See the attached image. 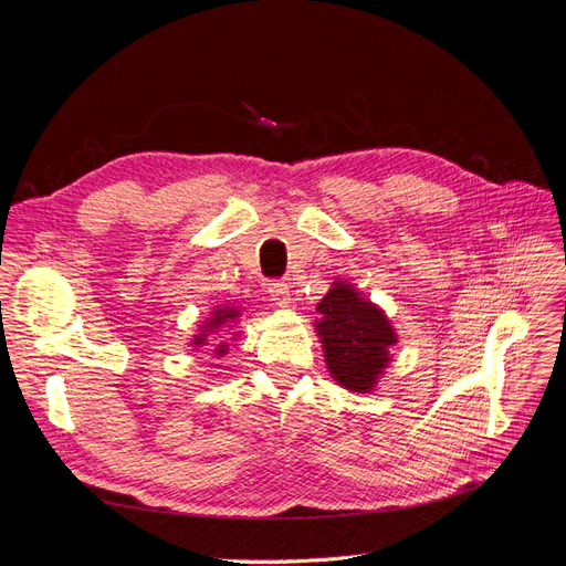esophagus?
<instances>
[{"label": "esophagus", "instance_id": "obj_1", "mask_svg": "<svg viewBox=\"0 0 566 566\" xmlns=\"http://www.w3.org/2000/svg\"><path fill=\"white\" fill-rule=\"evenodd\" d=\"M269 295L279 306H290V285L287 283H269Z\"/></svg>", "mask_w": 566, "mask_h": 566}]
</instances>
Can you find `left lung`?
<instances>
[{"label":"left lung","mask_w":566,"mask_h":566,"mask_svg":"<svg viewBox=\"0 0 566 566\" xmlns=\"http://www.w3.org/2000/svg\"><path fill=\"white\" fill-rule=\"evenodd\" d=\"M316 312L321 318L314 325L331 378L356 394L373 391L389 368V349L399 342L382 306L358 293L354 283L337 279Z\"/></svg>","instance_id":"1"}]
</instances>
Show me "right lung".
Listing matches in <instances>:
<instances>
[{
  "label": "right lung",
  "instance_id": "right-lung-1",
  "mask_svg": "<svg viewBox=\"0 0 566 566\" xmlns=\"http://www.w3.org/2000/svg\"><path fill=\"white\" fill-rule=\"evenodd\" d=\"M241 321V306H231V304H217L214 310L210 312V316L205 318L200 325H198V333L191 337V345L198 349V347H205V345H214L212 354L217 358L227 356L229 354V342H219L217 337H224L229 335V339H238L241 337V333H235V323Z\"/></svg>",
  "mask_w": 566,
  "mask_h": 566
}]
</instances>
